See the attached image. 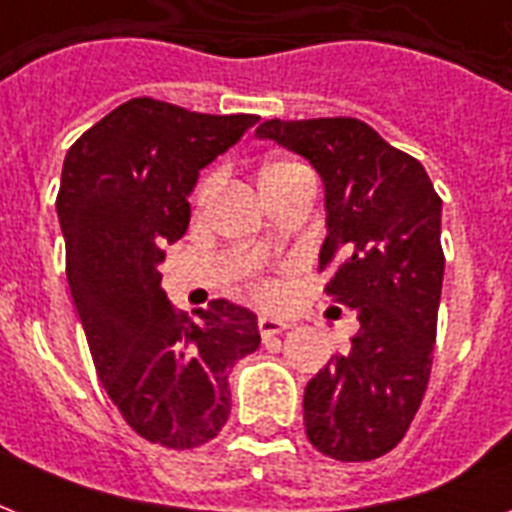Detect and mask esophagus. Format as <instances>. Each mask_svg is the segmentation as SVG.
Masks as SVG:
<instances>
[{"instance_id":"obj_1","label":"esophagus","mask_w":512,"mask_h":512,"mask_svg":"<svg viewBox=\"0 0 512 512\" xmlns=\"http://www.w3.org/2000/svg\"><path fill=\"white\" fill-rule=\"evenodd\" d=\"M257 329H260V335L263 337H273V335H281L284 329H289V324L284 319H279V316H260Z\"/></svg>"}]
</instances>
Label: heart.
Here are the masks:
<instances>
[{
    "label": "heart",
    "mask_w": 512,
    "mask_h": 512,
    "mask_svg": "<svg viewBox=\"0 0 512 512\" xmlns=\"http://www.w3.org/2000/svg\"><path fill=\"white\" fill-rule=\"evenodd\" d=\"M297 170H305L303 164H297V162H273L268 164L263 170V177H260V183L263 180H268V177H276V175H284V172H297ZM217 188V175H209L204 183L199 185V193H196V199H199V204H207L209 199H212V193H215ZM260 295L268 297L271 295V289L268 287H260Z\"/></svg>",
    "instance_id": "obj_1"
}]
</instances>
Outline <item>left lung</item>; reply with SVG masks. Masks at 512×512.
<instances>
[{"mask_svg":"<svg viewBox=\"0 0 512 512\" xmlns=\"http://www.w3.org/2000/svg\"><path fill=\"white\" fill-rule=\"evenodd\" d=\"M255 135L319 172V265L335 263L327 295L358 319L350 348L305 385L308 441L332 460H377L404 438L428 388L444 284L441 199L417 159L358 119H268Z\"/></svg>","mask_w":512,"mask_h":512,"instance_id":"8db88e82","label":"left lung"}]
</instances>
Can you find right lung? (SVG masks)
I'll list each match as a JSON object with an SVG mask.
<instances>
[{"instance_id":"add662e5","label":"right lung","mask_w":512,"mask_h":512,"mask_svg":"<svg viewBox=\"0 0 512 512\" xmlns=\"http://www.w3.org/2000/svg\"><path fill=\"white\" fill-rule=\"evenodd\" d=\"M260 116L196 114L132 98L68 148L58 191L66 276L108 398L167 449L212 441L231 414L228 374L260 345L257 316L212 300L199 321L162 289L164 247L188 228V196Z\"/></svg>"}]
</instances>
